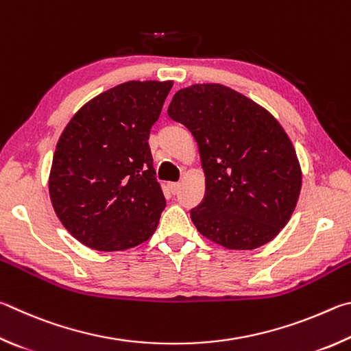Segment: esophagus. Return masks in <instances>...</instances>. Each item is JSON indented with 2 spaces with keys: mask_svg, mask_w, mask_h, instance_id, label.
I'll list each match as a JSON object with an SVG mask.
<instances>
[{
  "mask_svg": "<svg viewBox=\"0 0 351 351\" xmlns=\"http://www.w3.org/2000/svg\"><path fill=\"white\" fill-rule=\"evenodd\" d=\"M168 188H169V191L172 194H177V193H179V189H180V183L179 182H169Z\"/></svg>",
  "mask_w": 351,
  "mask_h": 351,
  "instance_id": "34e87169",
  "label": "esophagus"
}]
</instances>
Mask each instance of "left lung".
Listing matches in <instances>:
<instances>
[{
  "label": "left lung",
  "instance_id": "1",
  "mask_svg": "<svg viewBox=\"0 0 351 351\" xmlns=\"http://www.w3.org/2000/svg\"><path fill=\"white\" fill-rule=\"evenodd\" d=\"M172 120L199 145L204 202L191 210L202 236L228 250L271 242L296 208L302 171L284 128L265 108L223 84H193L172 97Z\"/></svg>",
  "mask_w": 351,
  "mask_h": 351
}]
</instances>
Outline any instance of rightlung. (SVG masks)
I'll return each instance as SVG.
<instances>
[{"mask_svg": "<svg viewBox=\"0 0 351 351\" xmlns=\"http://www.w3.org/2000/svg\"><path fill=\"white\" fill-rule=\"evenodd\" d=\"M172 82H128L92 98L55 147L49 195L71 234L97 251H123L157 230L166 200L149 132Z\"/></svg>", "mask_w": 351, "mask_h": 351, "instance_id": "right-lung-1", "label": "right lung"}]
</instances>
